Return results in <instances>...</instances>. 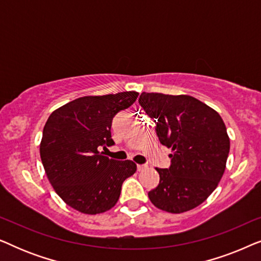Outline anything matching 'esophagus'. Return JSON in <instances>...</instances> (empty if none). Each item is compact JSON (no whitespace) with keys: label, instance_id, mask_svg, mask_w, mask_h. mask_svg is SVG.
I'll return each mask as SVG.
<instances>
[{"label":"esophagus","instance_id":"1","mask_svg":"<svg viewBox=\"0 0 261 261\" xmlns=\"http://www.w3.org/2000/svg\"><path fill=\"white\" fill-rule=\"evenodd\" d=\"M147 170V165H138V171L139 172H142V171Z\"/></svg>","mask_w":261,"mask_h":261}]
</instances>
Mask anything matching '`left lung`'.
I'll return each mask as SVG.
<instances>
[{
    "label": "left lung",
    "mask_w": 261,
    "mask_h": 261,
    "mask_svg": "<svg viewBox=\"0 0 261 261\" xmlns=\"http://www.w3.org/2000/svg\"><path fill=\"white\" fill-rule=\"evenodd\" d=\"M139 105L155 121L160 144L172 149L169 169H156L148 192L156 208L180 214L198 206L223 176L230 142L219 113L188 95L142 92Z\"/></svg>",
    "instance_id": "1"
}]
</instances>
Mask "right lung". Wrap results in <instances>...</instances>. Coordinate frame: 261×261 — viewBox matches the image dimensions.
<instances>
[{"label":"right lung","instance_id":"right-lung-1","mask_svg":"<svg viewBox=\"0 0 261 261\" xmlns=\"http://www.w3.org/2000/svg\"><path fill=\"white\" fill-rule=\"evenodd\" d=\"M138 92L84 96L49 115L40 156L49 183L67 205L96 215L119 201L122 183L137 171L132 160L109 159L98 147L112 146L113 117L137 101Z\"/></svg>","mask_w":261,"mask_h":261}]
</instances>
